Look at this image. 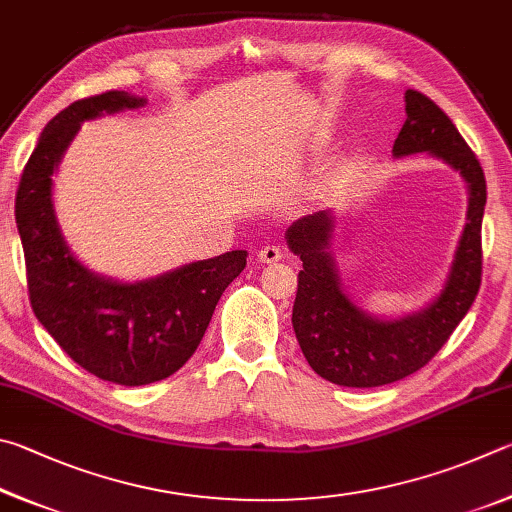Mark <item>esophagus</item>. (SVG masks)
Here are the masks:
<instances>
[{
  "instance_id": "esophagus-1",
  "label": "esophagus",
  "mask_w": 512,
  "mask_h": 512,
  "mask_svg": "<svg viewBox=\"0 0 512 512\" xmlns=\"http://www.w3.org/2000/svg\"><path fill=\"white\" fill-rule=\"evenodd\" d=\"M283 258V247L281 245H265V247H261L258 249V261L261 263H276V261H281Z\"/></svg>"
}]
</instances>
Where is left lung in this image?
<instances>
[{"mask_svg":"<svg viewBox=\"0 0 512 512\" xmlns=\"http://www.w3.org/2000/svg\"><path fill=\"white\" fill-rule=\"evenodd\" d=\"M405 101L407 121L393 143V155L432 152L461 170L470 186L468 224L441 297L418 315L400 321L366 317L339 288L335 265L326 251L333 231L330 213L306 215L288 229V245L303 261L292 308L294 333L312 371L339 387H382L423 369L479 294L486 175L450 116L432 98L407 89Z\"/></svg>","mask_w":512,"mask_h":512,"instance_id":"1","label":"left lung"}]
</instances>
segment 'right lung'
I'll use <instances>...</instances> for the list:
<instances>
[{"label":"right lung","mask_w":512,"mask_h":512,"mask_svg":"<svg viewBox=\"0 0 512 512\" xmlns=\"http://www.w3.org/2000/svg\"><path fill=\"white\" fill-rule=\"evenodd\" d=\"M139 105L143 98L112 89L58 112L42 130L15 195L35 317L78 366L125 387L164 380L182 369L200 346L222 292L247 265V251L236 249L125 285L94 276L71 256L53 215V168L80 121Z\"/></svg>","instance_id":"obj_1"}]
</instances>
